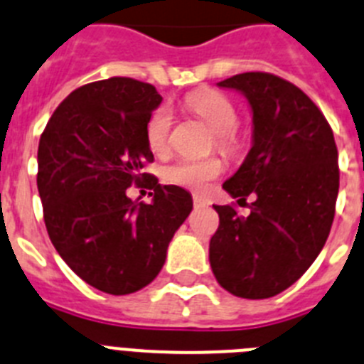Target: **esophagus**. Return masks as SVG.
Listing matches in <instances>:
<instances>
[{
	"label": "esophagus",
	"instance_id": "obj_1",
	"mask_svg": "<svg viewBox=\"0 0 364 364\" xmlns=\"http://www.w3.org/2000/svg\"><path fill=\"white\" fill-rule=\"evenodd\" d=\"M194 205L196 207H208V205H210V201H208L207 198H203V196L194 194Z\"/></svg>",
	"mask_w": 364,
	"mask_h": 364
}]
</instances>
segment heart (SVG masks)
<instances>
[{
  "label": "heart",
  "mask_w": 364,
  "mask_h": 364,
  "mask_svg": "<svg viewBox=\"0 0 364 364\" xmlns=\"http://www.w3.org/2000/svg\"><path fill=\"white\" fill-rule=\"evenodd\" d=\"M186 107L200 117L201 121L214 132V139L220 150L232 154L238 148V137H236V126H238V112L235 104L227 97L216 93V91H200L191 95L186 99ZM173 126V113L170 107L161 106L151 113L150 121L146 124V141L151 151L163 154L170 144V134ZM223 172V163L218 157L208 159H191L181 157L173 161L164 170V178L170 183L192 191H201L208 183L216 179Z\"/></svg>",
  "instance_id": "obj_1"
}]
</instances>
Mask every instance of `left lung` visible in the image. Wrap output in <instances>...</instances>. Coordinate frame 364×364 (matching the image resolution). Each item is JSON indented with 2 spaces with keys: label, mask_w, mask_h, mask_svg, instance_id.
<instances>
[{
  "label": "left lung",
  "mask_w": 364,
  "mask_h": 364,
  "mask_svg": "<svg viewBox=\"0 0 364 364\" xmlns=\"http://www.w3.org/2000/svg\"><path fill=\"white\" fill-rule=\"evenodd\" d=\"M247 99L252 146L223 188L251 214L214 205L220 227L208 260L223 289L242 299H269L295 284L318 257L333 223L339 164L333 132L302 90L269 73H242L218 82Z\"/></svg>",
  "instance_id": "8db88e82"
}]
</instances>
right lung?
I'll return each instance as SVG.
<instances>
[{
	"label": "right lung",
	"instance_id": "right-lung-1",
	"mask_svg": "<svg viewBox=\"0 0 364 364\" xmlns=\"http://www.w3.org/2000/svg\"><path fill=\"white\" fill-rule=\"evenodd\" d=\"M161 97L126 77L73 91L38 144V192L49 238L78 277L99 291L128 295L159 274L170 240L192 210V196L143 173L154 161L146 124ZM149 181L151 204L125 196Z\"/></svg>",
	"mask_w": 364,
	"mask_h": 364
}]
</instances>
